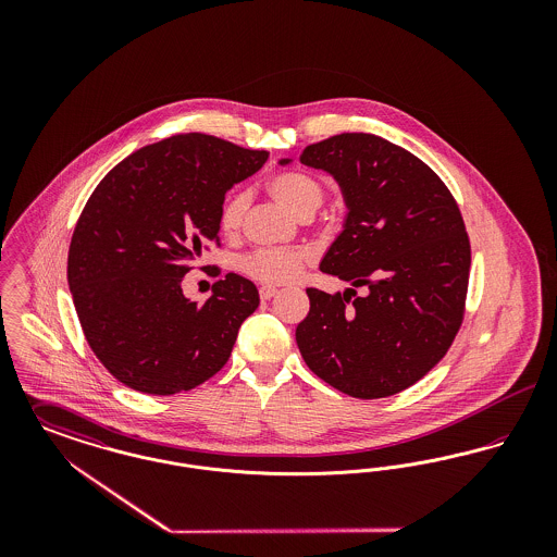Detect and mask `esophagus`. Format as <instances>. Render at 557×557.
I'll list each match as a JSON object with an SVG mask.
<instances>
[{"label":"esophagus","instance_id":"1","mask_svg":"<svg viewBox=\"0 0 557 557\" xmlns=\"http://www.w3.org/2000/svg\"><path fill=\"white\" fill-rule=\"evenodd\" d=\"M259 294H261L263 300H269V298H273V296L277 294V288H275V286H261Z\"/></svg>","mask_w":557,"mask_h":557}]
</instances>
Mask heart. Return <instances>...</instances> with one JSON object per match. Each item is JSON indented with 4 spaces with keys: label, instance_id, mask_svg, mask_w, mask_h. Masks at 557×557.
Here are the masks:
<instances>
[{
    "label": "heart",
    "instance_id": "obj_1",
    "mask_svg": "<svg viewBox=\"0 0 557 557\" xmlns=\"http://www.w3.org/2000/svg\"><path fill=\"white\" fill-rule=\"evenodd\" d=\"M271 196L286 207L288 211L305 216L318 209L323 200V187L318 180L305 173H280L269 182ZM246 209V196L234 194L225 200L221 214H219V227L223 234L232 236L238 232L242 223V214ZM309 261V252L302 248H267L257 250L252 255H246L242 259V271L259 282L265 284H286L298 277L305 263Z\"/></svg>",
    "mask_w": 557,
    "mask_h": 557
}]
</instances>
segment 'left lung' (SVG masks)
Here are the masks:
<instances>
[{"instance_id": "left-lung-1", "label": "left lung", "mask_w": 557, "mask_h": 557, "mask_svg": "<svg viewBox=\"0 0 557 557\" xmlns=\"http://www.w3.org/2000/svg\"><path fill=\"white\" fill-rule=\"evenodd\" d=\"M298 159L341 187L343 232L319 269L350 284L343 294L307 290L298 350L345 395H397L445 357L461 325L470 242L459 207L425 162L371 133L327 137ZM355 287L367 292L357 297Z\"/></svg>"}]
</instances>
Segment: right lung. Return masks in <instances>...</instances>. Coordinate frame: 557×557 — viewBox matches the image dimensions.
I'll return each instance as SVG.
<instances>
[{
	"mask_svg": "<svg viewBox=\"0 0 557 557\" xmlns=\"http://www.w3.org/2000/svg\"><path fill=\"white\" fill-rule=\"evenodd\" d=\"M267 157L184 133L133 152L94 189L71 239L69 288L91 350L125 386L175 395L227 363L257 286L227 273L198 305L182 282L219 238L225 194Z\"/></svg>",
	"mask_w": 557,
	"mask_h": 557,
	"instance_id": "right-lung-1",
	"label": "right lung"
}]
</instances>
